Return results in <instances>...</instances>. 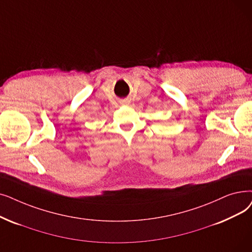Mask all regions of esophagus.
Wrapping results in <instances>:
<instances>
[{
	"label": "esophagus",
	"mask_w": 252,
	"mask_h": 252,
	"mask_svg": "<svg viewBox=\"0 0 252 252\" xmlns=\"http://www.w3.org/2000/svg\"><path fill=\"white\" fill-rule=\"evenodd\" d=\"M120 104H122V105H128L129 104V100L128 99L122 100V101H120Z\"/></svg>",
	"instance_id": "34e87169"
}]
</instances>
